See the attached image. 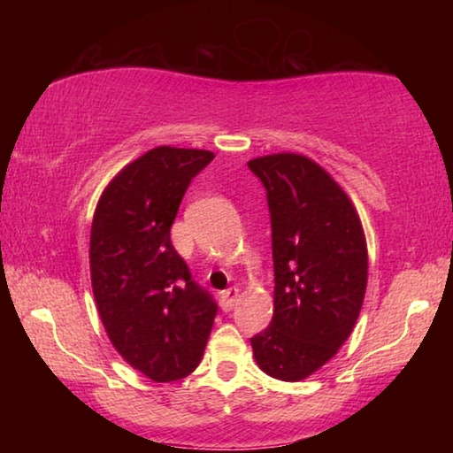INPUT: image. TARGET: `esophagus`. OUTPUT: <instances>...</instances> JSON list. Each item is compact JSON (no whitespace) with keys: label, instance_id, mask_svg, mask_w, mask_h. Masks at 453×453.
Here are the masks:
<instances>
[{"label":"esophagus","instance_id":"esophagus-1","mask_svg":"<svg viewBox=\"0 0 453 453\" xmlns=\"http://www.w3.org/2000/svg\"><path fill=\"white\" fill-rule=\"evenodd\" d=\"M235 300H237V289H235V288H229V289H226V291H221V296H219L221 310H224V311L232 310Z\"/></svg>","mask_w":453,"mask_h":453}]
</instances>
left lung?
I'll return each instance as SVG.
<instances>
[{"instance_id": "obj_1", "label": "left lung", "mask_w": 453, "mask_h": 453, "mask_svg": "<svg viewBox=\"0 0 453 453\" xmlns=\"http://www.w3.org/2000/svg\"><path fill=\"white\" fill-rule=\"evenodd\" d=\"M248 167L265 188L275 281L273 318L251 348L267 375L300 381L337 354L362 310V221L346 191L308 157L273 153Z\"/></svg>"}]
</instances>
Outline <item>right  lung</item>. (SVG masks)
<instances>
[{"label":"right lung","mask_w":453,"mask_h":453,"mask_svg":"<svg viewBox=\"0 0 453 453\" xmlns=\"http://www.w3.org/2000/svg\"><path fill=\"white\" fill-rule=\"evenodd\" d=\"M213 157L205 150H150L111 180L91 224L99 318L121 357L159 383L196 370L218 313L170 237L186 189Z\"/></svg>","instance_id":"right-lung-1"}]
</instances>
